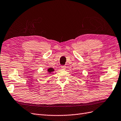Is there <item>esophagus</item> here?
Here are the masks:
<instances>
[{
  "label": "esophagus",
  "mask_w": 121,
  "mask_h": 121,
  "mask_svg": "<svg viewBox=\"0 0 121 121\" xmlns=\"http://www.w3.org/2000/svg\"><path fill=\"white\" fill-rule=\"evenodd\" d=\"M66 66H61V69L62 70H65L66 69Z\"/></svg>",
  "instance_id": "1"
}]
</instances>
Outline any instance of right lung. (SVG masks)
<instances>
[{"label": "right lung", "instance_id": "obj_1", "mask_svg": "<svg viewBox=\"0 0 121 121\" xmlns=\"http://www.w3.org/2000/svg\"><path fill=\"white\" fill-rule=\"evenodd\" d=\"M53 71H54V69L53 68H49L48 69H47L48 73H49V74L52 73Z\"/></svg>", "mask_w": 121, "mask_h": 121}]
</instances>
